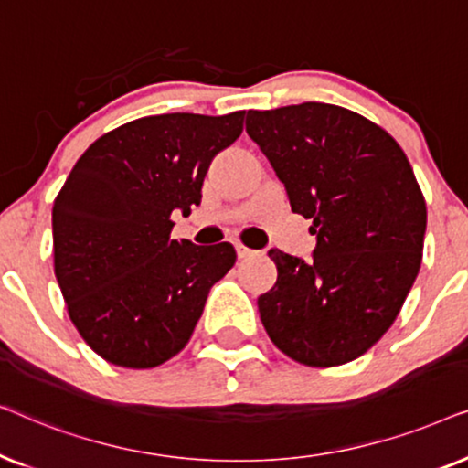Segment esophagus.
Wrapping results in <instances>:
<instances>
[{
  "label": "esophagus",
  "instance_id": "34e87169",
  "mask_svg": "<svg viewBox=\"0 0 468 468\" xmlns=\"http://www.w3.org/2000/svg\"><path fill=\"white\" fill-rule=\"evenodd\" d=\"M255 251H251V249H247L245 245H236V255H239V260H245V258H251Z\"/></svg>",
  "mask_w": 468,
  "mask_h": 468
}]
</instances>
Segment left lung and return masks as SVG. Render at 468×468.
Segmentation results:
<instances>
[{
    "mask_svg": "<svg viewBox=\"0 0 468 468\" xmlns=\"http://www.w3.org/2000/svg\"><path fill=\"white\" fill-rule=\"evenodd\" d=\"M247 133L311 219L313 261L271 249L277 283L258 298L271 341L306 367H338L394 324L420 272L426 202L386 130L322 101L249 111Z\"/></svg>",
    "mask_w": 468,
    "mask_h": 468,
    "instance_id": "obj_1",
    "label": "left lung"
}]
</instances>
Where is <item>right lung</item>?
<instances>
[{
	"mask_svg": "<svg viewBox=\"0 0 468 468\" xmlns=\"http://www.w3.org/2000/svg\"><path fill=\"white\" fill-rule=\"evenodd\" d=\"M245 111L143 117L95 140L53 204L55 277L69 319L95 354L153 368L191 338L208 292L236 261L229 242L172 240L170 215L191 213L217 153Z\"/></svg>",
	"mask_w": 468,
	"mask_h": 468,
	"instance_id": "right-lung-1",
	"label": "right lung"
}]
</instances>
